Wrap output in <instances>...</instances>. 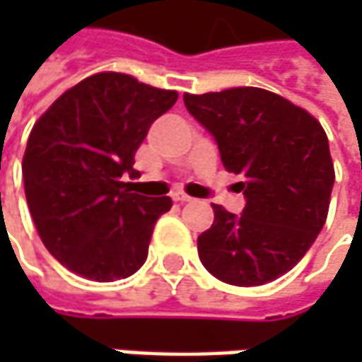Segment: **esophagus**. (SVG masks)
Returning <instances> with one entry per match:
<instances>
[{
    "label": "esophagus",
    "instance_id": "1",
    "mask_svg": "<svg viewBox=\"0 0 362 362\" xmlns=\"http://www.w3.org/2000/svg\"><path fill=\"white\" fill-rule=\"evenodd\" d=\"M171 197H173V202H177V203H187L193 199V197H189L187 193H183V191H175Z\"/></svg>",
    "mask_w": 362,
    "mask_h": 362
}]
</instances>
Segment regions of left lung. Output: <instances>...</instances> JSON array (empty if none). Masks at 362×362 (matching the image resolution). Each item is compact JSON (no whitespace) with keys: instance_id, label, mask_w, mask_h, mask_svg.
I'll return each instance as SVG.
<instances>
[{"instance_id":"left-lung-1","label":"left lung","mask_w":362,"mask_h":362,"mask_svg":"<svg viewBox=\"0 0 362 362\" xmlns=\"http://www.w3.org/2000/svg\"><path fill=\"white\" fill-rule=\"evenodd\" d=\"M191 117L216 139L223 167L242 181L240 216L214 203L197 238L199 259L217 280L262 286L292 270L328 216L334 167L320 122L264 88L183 94Z\"/></svg>"}]
</instances>
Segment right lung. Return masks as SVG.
<instances>
[{
	"label": "right lung",
	"mask_w": 362,
	"mask_h": 362,
	"mask_svg": "<svg viewBox=\"0 0 362 362\" xmlns=\"http://www.w3.org/2000/svg\"><path fill=\"white\" fill-rule=\"evenodd\" d=\"M177 96L100 72L37 119L21 163L23 187L35 230L64 268L115 282L145 264L153 228L173 202L132 193L124 177H139L134 153Z\"/></svg>",
	"instance_id": "obj_1"
}]
</instances>
